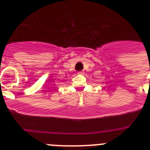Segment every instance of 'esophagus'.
<instances>
[{
    "label": "esophagus",
    "mask_w": 150,
    "mask_h": 150,
    "mask_svg": "<svg viewBox=\"0 0 150 150\" xmlns=\"http://www.w3.org/2000/svg\"><path fill=\"white\" fill-rule=\"evenodd\" d=\"M84 74V72H83V71H79V72H78V74Z\"/></svg>",
    "instance_id": "1"
}]
</instances>
